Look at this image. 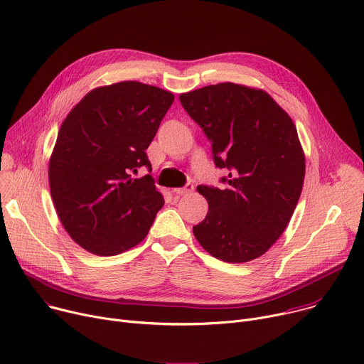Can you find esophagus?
I'll return each mask as SVG.
<instances>
[{
    "mask_svg": "<svg viewBox=\"0 0 364 364\" xmlns=\"http://www.w3.org/2000/svg\"><path fill=\"white\" fill-rule=\"evenodd\" d=\"M194 190V186L193 184H186L184 187H180V188H174L173 191L176 193V194H180V196H184V194H188V193H191Z\"/></svg>",
    "mask_w": 364,
    "mask_h": 364,
    "instance_id": "34e87169",
    "label": "esophagus"
}]
</instances>
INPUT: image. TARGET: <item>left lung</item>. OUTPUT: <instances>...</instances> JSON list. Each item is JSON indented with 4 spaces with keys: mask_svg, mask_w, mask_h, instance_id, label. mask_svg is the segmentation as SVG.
<instances>
[{
    "mask_svg": "<svg viewBox=\"0 0 364 364\" xmlns=\"http://www.w3.org/2000/svg\"><path fill=\"white\" fill-rule=\"evenodd\" d=\"M229 174L225 188L199 186L209 210L193 234L215 258L247 262L280 238L305 180V154L290 116L266 91L220 82L180 94Z\"/></svg>",
    "mask_w": 364,
    "mask_h": 364,
    "instance_id": "left-lung-1",
    "label": "left lung"
}]
</instances>
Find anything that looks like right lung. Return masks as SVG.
<instances>
[{
    "instance_id": "obj_1",
    "label": "right lung",
    "mask_w": 364,
    "mask_h": 364,
    "mask_svg": "<svg viewBox=\"0 0 364 364\" xmlns=\"http://www.w3.org/2000/svg\"><path fill=\"white\" fill-rule=\"evenodd\" d=\"M174 94L138 81L91 90L60 124L49 159L50 196L62 226L84 250L109 257L138 245L164 197L146 149Z\"/></svg>"
}]
</instances>
